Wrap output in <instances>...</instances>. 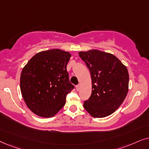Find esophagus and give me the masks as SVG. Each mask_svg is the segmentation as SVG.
<instances>
[{"label": "esophagus", "instance_id": "34e87169", "mask_svg": "<svg viewBox=\"0 0 149 149\" xmlns=\"http://www.w3.org/2000/svg\"><path fill=\"white\" fill-rule=\"evenodd\" d=\"M76 90L77 91H79V90H80V85H79V84H78V85H76Z\"/></svg>", "mask_w": 149, "mask_h": 149}]
</instances>
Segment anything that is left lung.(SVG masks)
Here are the masks:
<instances>
[{
    "instance_id": "left-lung-1",
    "label": "left lung",
    "mask_w": 149,
    "mask_h": 149,
    "mask_svg": "<svg viewBox=\"0 0 149 149\" xmlns=\"http://www.w3.org/2000/svg\"><path fill=\"white\" fill-rule=\"evenodd\" d=\"M79 56L89 69L92 79V93L84 102V108L95 118L109 116L127 94V69L113 54L97 49L80 52Z\"/></svg>"
}]
</instances>
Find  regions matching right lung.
Masks as SVG:
<instances>
[{
    "instance_id": "obj_1",
    "label": "right lung",
    "mask_w": 149,
    "mask_h": 149,
    "mask_svg": "<svg viewBox=\"0 0 149 149\" xmlns=\"http://www.w3.org/2000/svg\"><path fill=\"white\" fill-rule=\"evenodd\" d=\"M71 54L58 49L37 53L24 67L20 89L32 112L41 117L54 116L64 106L74 88L67 71Z\"/></svg>"
}]
</instances>
